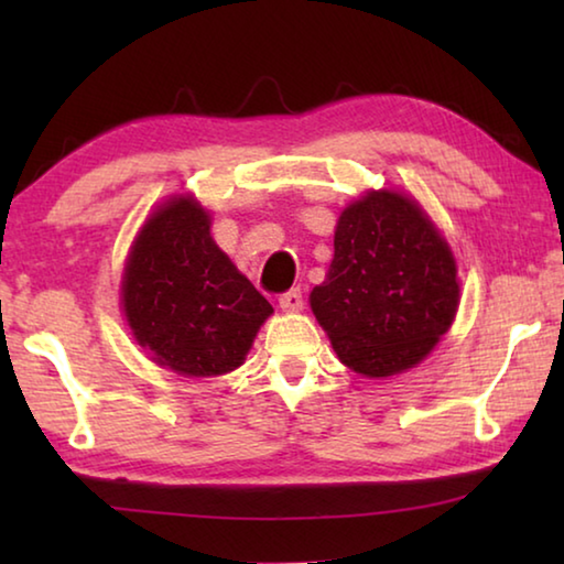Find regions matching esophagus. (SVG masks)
Segmentation results:
<instances>
[{
    "instance_id": "34e87169",
    "label": "esophagus",
    "mask_w": 564,
    "mask_h": 564,
    "mask_svg": "<svg viewBox=\"0 0 564 564\" xmlns=\"http://www.w3.org/2000/svg\"><path fill=\"white\" fill-rule=\"evenodd\" d=\"M279 305L289 313H299L303 308V293L301 289H291L279 295Z\"/></svg>"
}]
</instances>
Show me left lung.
<instances>
[{"instance_id": "left-lung-1", "label": "left lung", "mask_w": 564, "mask_h": 564, "mask_svg": "<svg viewBox=\"0 0 564 564\" xmlns=\"http://www.w3.org/2000/svg\"><path fill=\"white\" fill-rule=\"evenodd\" d=\"M311 308L338 358L383 378L415 366L451 328L460 289L445 238L415 202L370 191L340 214Z\"/></svg>"}]
</instances>
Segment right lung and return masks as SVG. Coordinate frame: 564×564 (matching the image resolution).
Returning a JSON list of instances; mask_svg holds the SVG:
<instances>
[{
	"instance_id": "obj_1",
	"label": "right lung",
	"mask_w": 564,
	"mask_h": 564,
	"mask_svg": "<svg viewBox=\"0 0 564 564\" xmlns=\"http://www.w3.org/2000/svg\"><path fill=\"white\" fill-rule=\"evenodd\" d=\"M123 311L139 346L181 376L238 368L273 308L208 234L194 198L149 218L123 273Z\"/></svg>"
}]
</instances>
